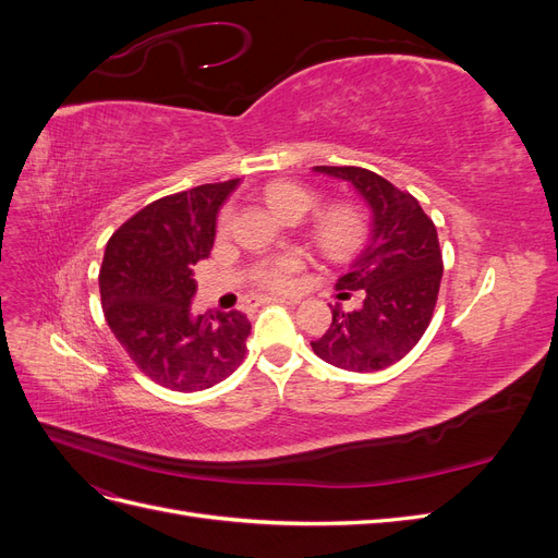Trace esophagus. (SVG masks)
<instances>
[{
	"label": "esophagus",
	"instance_id": "esophagus-1",
	"mask_svg": "<svg viewBox=\"0 0 558 558\" xmlns=\"http://www.w3.org/2000/svg\"><path fill=\"white\" fill-rule=\"evenodd\" d=\"M269 302H283V305H298L300 295H291V298H286V295H260V298H256V305H269Z\"/></svg>",
	"mask_w": 558,
	"mask_h": 558
}]
</instances>
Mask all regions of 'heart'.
Masks as SVG:
<instances>
[{"label":"heart","mask_w":558,"mask_h":558,"mask_svg":"<svg viewBox=\"0 0 558 558\" xmlns=\"http://www.w3.org/2000/svg\"><path fill=\"white\" fill-rule=\"evenodd\" d=\"M265 199L281 218H300L316 205L318 195L312 189H307V185L279 179L265 185ZM230 223L232 207H226L221 216H218V232H228ZM310 238L320 256L332 263H342L349 260L353 253L363 246L367 238V221L363 211L353 205V202H332V205L320 207L314 214ZM300 269L302 260L293 256V253H283V256L263 260L256 267V272H253V281L269 291H286L293 286Z\"/></svg>","instance_id":"1"}]
</instances>
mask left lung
<instances>
[{"label":"left lung","mask_w":558,"mask_h":558,"mask_svg":"<svg viewBox=\"0 0 558 558\" xmlns=\"http://www.w3.org/2000/svg\"><path fill=\"white\" fill-rule=\"evenodd\" d=\"M314 170L351 181L375 223L361 256L337 279L340 300L356 291L361 307L342 312L335 305L328 332L312 349L349 373H375L408 356L430 324L442 281L440 240L418 199L384 177L353 165Z\"/></svg>","instance_id":"obj_1"}]
</instances>
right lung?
<instances>
[{"instance_id": "obj_1", "label": "right lung", "mask_w": 558, "mask_h": 558, "mask_svg": "<svg viewBox=\"0 0 558 558\" xmlns=\"http://www.w3.org/2000/svg\"><path fill=\"white\" fill-rule=\"evenodd\" d=\"M240 179L165 195L118 228L99 267L105 318L130 361L165 388L193 393L230 377L246 356L248 318L193 314V265L209 258L216 214Z\"/></svg>"}]
</instances>
